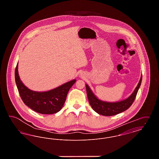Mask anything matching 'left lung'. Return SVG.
<instances>
[{
	"label": "left lung",
	"mask_w": 159,
	"mask_h": 159,
	"mask_svg": "<svg viewBox=\"0 0 159 159\" xmlns=\"http://www.w3.org/2000/svg\"><path fill=\"white\" fill-rule=\"evenodd\" d=\"M142 82V76L135 89L128 98L123 101L114 102H109L99 99L91 91L90 88L86 84V92L89 104L93 110L97 113L105 116H111L120 113L126 110L133 104L138 89Z\"/></svg>",
	"instance_id": "left-lung-1"
}]
</instances>
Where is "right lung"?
<instances>
[{
    "label": "right lung",
    "mask_w": 159,
    "mask_h": 159,
    "mask_svg": "<svg viewBox=\"0 0 159 159\" xmlns=\"http://www.w3.org/2000/svg\"><path fill=\"white\" fill-rule=\"evenodd\" d=\"M16 84L24 103L31 110L43 114L57 113L64 106L68 91L76 82L74 79L46 92H36L27 88L18 75V64L15 71Z\"/></svg>",
    "instance_id": "1"
}]
</instances>
